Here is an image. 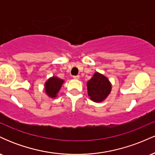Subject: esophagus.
<instances>
[{
  "mask_svg": "<svg viewBox=\"0 0 155 155\" xmlns=\"http://www.w3.org/2000/svg\"><path fill=\"white\" fill-rule=\"evenodd\" d=\"M73 77H74V79H79V75L74 76H73Z\"/></svg>",
  "mask_w": 155,
  "mask_h": 155,
  "instance_id": "obj_1",
  "label": "esophagus"
}]
</instances>
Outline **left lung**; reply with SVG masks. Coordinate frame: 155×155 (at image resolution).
I'll return each instance as SVG.
<instances>
[{
	"mask_svg": "<svg viewBox=\"0 0 155 155\" xmlns=\"http://www.w3.org/2000/svg\"><path fill=\"white\" fill-rule=\"evenodd\" d=\"M111 85L107 78L96 72L87 82L88 95L94 102H101L110 93Z\"/></svg>",
	"mask_w": 155,
	"mask_h": 155,
	"instance_id": "8db88e82",
	"label": "left lung"
}]
</instances>
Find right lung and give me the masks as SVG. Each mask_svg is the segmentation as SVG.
<instances>
[{
	"label": "right lung",
	"mask_w": 155,
	"mask_h": 155,
	"mask_svg": "<svg viewBox=\"0 0 155 155\" xmlns=\"http://www.w3.org/2000/svg\"><path fill=\"white\" fill-rule=\"evenodd\" d=\"M63 83V80L58 79V78L51 77L46 82L45 84V91L49 97H56L57 93L59 92L62 84Z\"/></svg>",
	"instance_id": "right-lung-1"
}]
</instances>
